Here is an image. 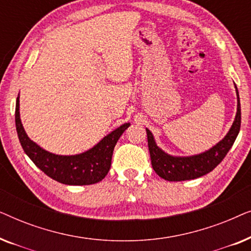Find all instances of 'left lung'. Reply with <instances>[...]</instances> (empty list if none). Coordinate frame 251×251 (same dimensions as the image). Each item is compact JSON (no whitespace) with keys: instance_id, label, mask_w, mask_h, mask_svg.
Returning <instances> with one entry per match:
<instances>
[{"instance_id":"1","label":"left lung","mask_w":251,"mask_h":251,"mask_svg":"<svg viewBox=\"0 0 251 251\" xmlns=\"http://www.w3.org/2000/svg\"><path fill=\"white\" fill-rule=\"evenodd\" d=\"M236 97H238V108L234 122L224 138L216 144L210 150L192 156H173L163 152L156 145L152 132L146 129L149 151L151 154V162L155 173L163 179L169 181H181L195 179L210 173L222 162L223 159L231 150L241 126V106L238 88L235 85Z\"/></svg>"}]
</instances>
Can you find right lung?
Segmentation results:
<instances>
[{
	"mask_svg": "<svg viewBox=\"0 0 251 251\" xmlns=\"http://www.w3.org/2000/svg\"><path fill=\"white\" fill-rule=\"evenodd\" d=\"M129 126L130 123L120 126L87 152L57 155L43 150L27 136L20 120L19 97H17L16 129L24 152L47 176L65 185H91L104 179L111 168L116 143Z\"/></svg>",
	"mask_w": 251,
	"mask_h": 251,
	"instance_id": "obj_1",
	"label": "right lung"
}]
</instances>
